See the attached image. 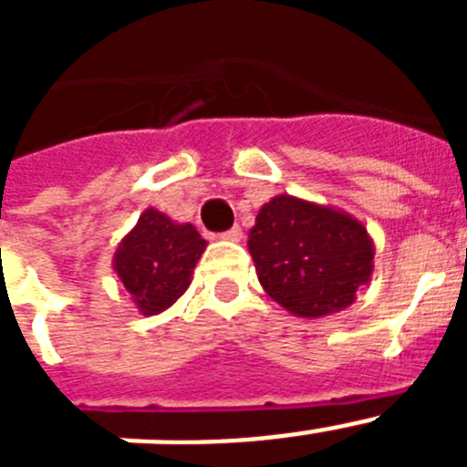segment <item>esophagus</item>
<instances>
[{"label":"esophagus","mask_w":467,"mask_h":467,"mask_svg":"<svg viewBox=\"0 0 467 467\" xmlns=\"http://www.w3.org/2000/svg\"><path fill=\"white\" fill-rule=\"evenodd\" d=\"M222 238H226V241L238 243L243 238V229H241V226H231V229L226 231V234H222Z\"/></svg>","instance_id":"1"}]
</instances>
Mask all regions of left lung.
<instances>
[{"mask_svg": "<svg viewBox=\"0 0 467 467\" xmlns=\"http://www.w3.org/2000/svg\"><path fill=\"white\" fill-rule=\"evenodd\" d=\"M247 250L266 295L308 320L348 308L374 274V241L360 220L290 193L259 208Z\"/></svg>", "mask_w": 467, "mask_h": 467, "instance_id": "1", "label": "left lung"}]
</instances>
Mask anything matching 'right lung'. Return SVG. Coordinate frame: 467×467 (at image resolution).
<instances>
[{"mask_svg":"<svg viewBox=\"0 0 467 467\" xmlns=\"http://www.w3.org/2000/svg\"><path fill=\"white\" fill-rule=\"evenodd\" d=\"M208 243L193 224H180L156 208L119 243L111 266L142 316H156L175 304L192 285V274Z\"/></svg>","mask_w":467,"mask_h":467,"instance_id":"add662e5","label":"right lung"}]
</instances>
